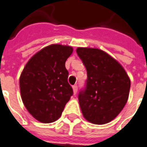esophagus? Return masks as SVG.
<instances>
[{"instance_id":"esophagus-1","label":"esophagus","mask_w":147,"mask_h":147,"mask_svg":"<svg viewBox=\"0 0 147 147\" xmlns=\"http://www.w3.org/2000/svg\"><path fill=\"white\" fill-rule=\"evenodd\" d=\"M72 88H73V92L74 94L77 93V91H78V86L75 85V86H72Z\"/></svg>"}]
</instances>
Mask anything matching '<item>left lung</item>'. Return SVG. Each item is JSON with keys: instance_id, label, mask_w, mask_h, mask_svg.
Here are the masks:
<instances>
[{"instance_id": "1", "label": "left lung", "mask_w": 147, "mask_h": 147, "mask_svg": "<svg viewBox=\"0 0 147 147\" xmlns=\"http://www.w3.org/2000/svg\"><path fill=\"white\" fill-rule=\"evenodd\" d=\"M76 52L87 71L86 88L78 102L86 120L106 124L116 118L128 100L130 79L123 66L98 49L78 48Z\"/></svg>"}]
</instances>
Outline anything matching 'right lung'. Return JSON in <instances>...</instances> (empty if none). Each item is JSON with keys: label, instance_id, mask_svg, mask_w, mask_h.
<instances>
[{"label": "right lung", "instance_id": "obj_1", "mask_svg": "<svg viewBox=\"0 0 147 147\" xmlns=\"http://www.w3.org/2000/svg\"><path fill=\"white\" fill-rule=\"evenodd\" d=\"M72 51L68 45H49L32 56L21 72L19 84L23 103L41 123L57 120L73 95L65 69Z\"/></svg>", "mask_w": 147, "mask_h": 147}]
</instances>
